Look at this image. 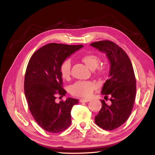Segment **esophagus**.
<instances>
[{
    "instance_id": "esophagus-1",
    "label": "esophagus",
    "mask_w": 155,
    "mask_h": 155,
    "mask_svg": "<svg viewBox=\"0 0 155 155\" xmlns=\"http://www.w3.org/2000/svg\"><path fill=\"white\" fill-rule=\"evenodd\" d=\"M90 100L89 99H87V98H81L80 100L81 103H87V102H88Z\"/></svg>"
}]
</instances>
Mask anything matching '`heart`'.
Instances as JSON below:
<instances>
[{
	"label": "heart",
	"instance_id": "b5f03b06",
	"mask_svg": "<svg viewBox=\"0 0 155 155\" xmlns=\"http://www.w3.org/2000/svg\"><path fill=\"white\" fill-rule=\"evenodd\" d=\"M81 61L91 70L96 69L97 74L103 76L107 71V66L104 64L98 65L100 63V58L97 55L89 53L82 56ZM60 72L62 77L68 79L71 76V62L69 59H66L62 62L60 67ZM97 88L94 83L91 81H78L71 87V93L74 96L80 97H88Z\"/></svg>",
	"mask_w": 155,
	"mask_h": 155
}]
</instances>
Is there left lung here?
<instances>
[{"label":"left lung","mask_w":155,"mask_h":155,"mask_svg":"<svg viewBox=\"0 0 155 155\" xmlns=\"http://www.w3.org/2000/svg\"><path fill=\"white\" fill-rule=\"evenodd\" d=\"M92 47L106 53L110 61L109 78L101 91L104 99L110 96V103L102 100V108L94 121L104 130H112L120 127L129 117L136 97V78L129 57L123 48L110 41L91 43Z\"/></svg>","instance_id":"1"}]
</instances>
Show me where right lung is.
Listing matches in <instances>:
<instances>
[{"label":"right lung","instance_id":"1","mask_svg":"<svg viewBox=\"0 0 155 155\" xmlns=\"http://www.w3.org/2000/svg\"><path fill=\"white\" fill-rule=\"evenodd\" d=\"M83 45L50 43L32 55L25 77V94L29 110L39 126L49 133L62 132L71 124V112L78 100L68 98L57 103V95L64 96L60 67Z\"/></svg>","mask_w":155,"mask_h":155}]
</instances>
